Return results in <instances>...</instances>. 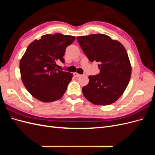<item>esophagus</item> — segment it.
<instances>
[{"label":"esophagus","instance_id":"34e87169","mask_svg":"<svg viewBox=\"0 0 155 155\" xmlns=\"http://www.w3.org/2000/svg\"><path fill=\"white\" fill-rule=\"evenodd\" d=\"M74 77H76V78H79V77H80L81 75L78 74V73L75 72V73H74Z\"/></svg>","mask_w":155,"mask_h":155}]
</instances>
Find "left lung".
<instances>
[{
    "label": "left lung",
    "instance_id": "obj_1",
    "mask_svg": "<svg viewBox=\"0 0 155 155\" xmlns=\"http://www.w3.org/2000/svg\"><path fill=\"white\" fill-rule=\"evenodd\" d=\"M77 40L91 62L99 63L100 73L89 76L83 87L84 96L96 105H108L115 102L127 87L131 66L128 54L119 41L105 34L78 37Z\"/></svg>",
    "mask_w": 155,
    "mask_h": 155
}]
</instances>
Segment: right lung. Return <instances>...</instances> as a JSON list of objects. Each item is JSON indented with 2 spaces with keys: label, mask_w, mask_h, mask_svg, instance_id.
<instances>
[{
  "label": "right lung",
  "mask_w": 155,
  "mask_h": 155,
  "mask_svg": "<svg viewBox=\"0 0 155 155\" xmlns=\"http://www.w3.org/2000/svg\"><path fill=\"white\" fill-rule=\"evenodd\" d=\"M75 37L55 34H46L28 46L20 61L22 81L36 99L52 102L61 97L67 91L73 74L56 68L57 62L64 63L63 58L68 46Z\"/></svg>",
  "instance_id": "right-lung-1"
}]
</instances>
